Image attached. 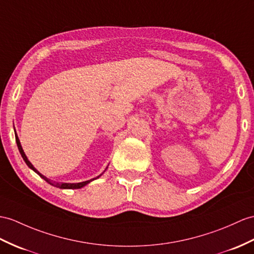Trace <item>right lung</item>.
<instances>
[{
	"mask_svg": "<svg viewBox=\"0 0 254 254\" xmlns=\"http://www.w3.org/2000/svg\"><path fill=\"white\" fill-rule=\"evenodd\" d=\"M16 135V143H17V146H18V150H19V152H20V154H21V156H22V158H23V160L24 162H26V164L29 166V168H31L32 169L33 171H35L36 174H38L42 179H44V180L47 182V183H49L51 185H54V187H56V188H59V189H80V188H83V187H85L86 184H88L90 181H92V180H95V179H92V180H88V181H85V182H80V183H58V182H55V181H52V180H49V179H47L46 177H44L43 175H41L40 172L36 170L34 167L32 166V164H31L29 160H28V158H27V156H26V154H24V152H23V150H22V147H21V145H20V141H19V139H18V137H17V134H15ZM99 178V177H98Z\"/></svg>",
	"mask_w": 254,
	"mask_h": 254,
	"instance_id": "right-lung-1",
	"label": "right lung"
}]
</instances>
